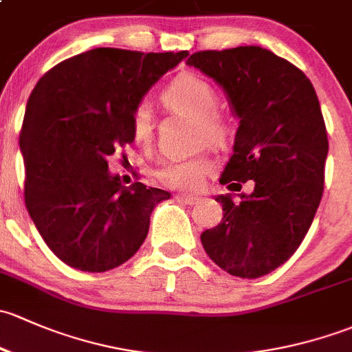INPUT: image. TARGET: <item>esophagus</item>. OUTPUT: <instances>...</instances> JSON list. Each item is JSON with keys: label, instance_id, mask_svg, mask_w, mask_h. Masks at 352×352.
Segmentation results:
<instances>
[{"label": "esophagus", "instance_id": "34e87169", "mask_svg": "<svg viewBox=\"0 0 352 352\" xmlns=\"http://www.w3.org/2000/svg\"><path fill=\"white\" fill-rule=\"evenodd\" d=\"M175 198L179 203H184V205H197V203L200 201L198 197H188V195H176Z\"/></svg>", "mask_w": 352, "mask_h": 352}]
</instances>
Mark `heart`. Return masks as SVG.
<instances>
[{
	"instance_id": "obj_1",
	"label": "heart",
	"mask_w": 352,
	"mask_h": 352,
	"mask_svg": "<svg viewBox=\"0 0 352 352\" xmlns=\"http://www.w3.org/2000/svg\"><path fill=\"white\" fill-rule=\"evenodd\" d=\"M162 103L169 110L198 120V133L201 140L220 146L229 137V123L217 113L219 96L215 89L195 74H181L173 79L162 91ZM130 132L140 146H147L154 135V115L147 101L135 104L130 115ZM215 164L206 155L171 161L155 171V177L162 186L177 191L200 190L203 179L213 171Z\"/></svg>"
}]
</instances>
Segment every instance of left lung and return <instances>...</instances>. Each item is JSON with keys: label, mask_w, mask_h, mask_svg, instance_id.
Instances as JSON below:
<instances>
[{"label": "left lung", "mask_w": 352, "mask_h": 352, "mask_svg": "<svg viewBox=\"0 0 352 352\" xmlns=\"http://www.w3.org/2000/svg\"><path fill=\"white\" fill-rule=\"evenodd\" d=\"M186 64L226 89L239 118L234 154L220 184L251 195H219L223 219L201 234L210 259L239 278L264 276L305 239L324 193L327 130L310 79L256 45L191 54Z\"/></svg>", "instance_id": "8db88e82"}]
</instances>
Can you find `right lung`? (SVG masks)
Returning <instances> with one entry per match:
<instances>
[{"label":"right lung","instance_id":"add662e5","mask_svg":"<svg viewBox=\"0 0 352 352\" xmlns=\"http://www.w3.org/2000/svg\"><path fill=\"white\" fill-rule=\"evenodd\" d=\"M181 52L88 50L38 79L20 132L25 205L42 239L76 270L103 273L129 261L149 232L151 213L171 195L123 186L108 157L133 142L130 115Z\"/></svg>","mask_w":352,"mask_h":352}]
</instances>
